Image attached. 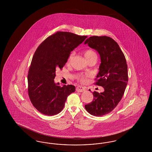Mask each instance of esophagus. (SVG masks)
I'll return each mask as SVG.
<instances>
[{
    "mask_svg": "<svg viewBox=\"0 0 152 152\" xmlns=\"http://www.w3.org/2000/svg\"><path fill=\"white\" fill-rule=\"evenodd\" d=\"M76 91H77V92H83L85 91V90H86V89H85V88H83V87L78 86V87H77L76 88Z\"/></svg>",
    "mask_w": 152,
    "mask_h": 152,
    "instance_id": "obj_1",
    "label": "esophagus"
}]
</instances>
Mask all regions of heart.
<instances>
[{"label":"heart","mask_w":152,"mask_h":152,"mask_svg":"<svg viewBox=\"0 0 152 152\" xmlns=\"http://www.w3.org/2000/svg\"><path fill=\"white\" fill-rule=\"evenodd\" d=\"M84 54L85 57L88 60H89L91 58H93L94 56H96V53L93 50H87L86 51H84ZM72 53L69 55V57L68 58V61H67L68 63H69L71 62V59L72 58ZM88 76L89 75H87V74L80 73V74H77L76 76V79L80 83L86 84V83L88 82Z\"/></svg>","instance_id":"1"}]
</instances>
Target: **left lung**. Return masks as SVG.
<instances>
[{"label":"left lung","instance_id":"obj_1","mask_svg":"<svg viewBox=\"0 0 152 152\" xmlns=\"http://www.w3.org/2000/svg\"><path fill=\"white\" fill-rule=\"evenodd\" d=\"M85 44L100 55V71L94 84L104 89L102 93L93 92L94 100L85 108L93 116H104L115 108L123 97L128 81L126 58L118 44L108 36H91Z\"/></svg>","mask_w":152,"mask_h":152}]
</instances>
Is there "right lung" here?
I'll use <instances>...</instances> for the list:
<instances>
[{
	"instance_id": "obj_1",
	"label": "right lung",
	"mask_w": 152,
	"mask_h": 152,
	"mask_svg": "<svg viewBox=\"0 0 152 152\" xmlns=\"http://www.w3.org/2000/svg\"><path fill=\"white\" fill-rule=\"evenodd\" d=\"M87 36L58 31L40 44L33 56L28 73V93L34 107L47 116L59 113L67 97L75 91L72 85L63 87L54 83L56 70L62 69L75 48Z\"/></svg>"
}]
</instances>
